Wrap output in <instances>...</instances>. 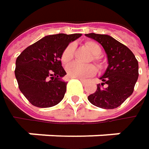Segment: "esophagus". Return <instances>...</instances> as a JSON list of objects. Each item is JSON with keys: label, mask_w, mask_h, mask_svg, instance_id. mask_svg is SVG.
<instances>
[{"label": "esophagus", "mask_w": 149, "mask_h": 149, "mask_svg": "<svg viewBox=\"0 0 149 149\" xmlns=\"http://www.w3.org/2000/svg\"><path fill=\"white\" fill-rule=\"evenodd\" d=\"M80 81H81V83H83V84H84V83H86V80H84V79H79Z\"/></svg>", "instance_id": "obj_1"}]
</instances>
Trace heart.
<instances>
[{
	"mask_svg": "<svg viewBox=\"0 0 149 149\" xmlns=\"http://www.w3.org/2000/svg\"><path fill=\"white\" fill-rule=\"evenodd\" d=\"M85 46L93 54V57H92L93 61H95L100 65L99 55L102 52V49H101L100 45L94 41H86ZM73 54H74V45L69 44L62 52V54L60 57L61 63L63 65H68L72 60ZM66 72H67V75L70 77L83 79V78H86V77L94 76L97 73V68L93 65H82L77 63H73L66 68Z\"/></svg>",
	"mask_w": 149,
	"mask_h": 149,
	"instance_id": "obj_1",
	"label": "heart"
}]
</instances>
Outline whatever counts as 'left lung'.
<instances>
[{
  "instance_id": "8db88e82",
  "label": "left lung",
  "mask_w": 149,
  "mask_h": 149,
  "mask_svg": "<svg viewBox=\"0 0 149 149\" xmlns=\"http://www.w3.org/2000/svg\"><path fill=\"white\" fill-rule=\"evenodd\" d=\"M87 37L100 43L108 56V68L95 93L88 100L97 107L111 109L119 107L134 91L138 79V61L123 44L106 34L88 33Z\"/></svg>"
}]
</instances>
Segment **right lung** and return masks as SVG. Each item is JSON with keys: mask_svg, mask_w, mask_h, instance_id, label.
Listing matches in <instances>:
<instances>
[{"mask_svg": "<svg viewBox=\"0 0 149 149\" xmlns=\"http://www.w3.org/2000/svg\"><path fill=\"white\" fill-rule=\"evenodd\" d=\"M81 33H58L42 38L26 47L17 58L15 74L19 89L33 106L49 108L64 98L67 83L60 57L70 42Z\"/></svg>", "mask_w": 149, "mask_h": 149, "instance_id": "right-lung-1", "label": "right lung"}]
</instances>
